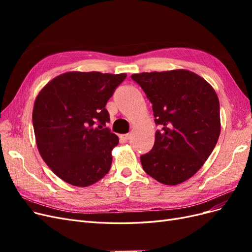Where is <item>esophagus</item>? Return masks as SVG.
I'll list each match as a JSON object with an SVG mask.
<instances>
[{"instance_id": "34e87169", "label": "esophagus", "mask_w": 252, "mask_h": 252, "mask_svg": "<svg viewBox=\"0 0 252 252\" xmlns=\"http://www.w3.org/2000/svg\"><path fill=\"white\" fill-rule=\"evenodd\" d=\"M120 139L123 141V142H127L129 139H130V134L129 133H125V134H121L120 135Z\"/></svg>"}]
</instances>
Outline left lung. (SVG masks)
Returning a JSON list of instances; mask_svg holds the SVG:
<instances>
[{
  "instance_id": "1",
  "label": "left lung",
  "mask_w": 252,
  "mask_h": 252,
  "mask_svg": "<svg viewBox=\"0 0 252 252\" xmlns=\"http://www.w3.org/2000/svg\"><path fill=\"white\" fill-rule=\"evenodd\" d=\"M152 104L156 141L141 156L144 171L165 185H178L197 172L216 147L220 132L215 89L185 69L132 74Z\"/></svg>"
}]
</instances>
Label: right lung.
Listing matches in <instances>:
<instances>
[{
	"label": "right lung",
	"instance_id": "1",
	"mask_svg": "<svg viewBox=\"0 0 252 252\" xmlns=\"http://www.w3.org/2000/svg\"><path fill=\"white\" fill-rule=\"evenodd\" d=\"M126 77L70 71L51 80L37 94L32 111L37 149L68 184L90 186L110 170L119 138L105 128L110 121L105 107Z\"/></svg>",
	"mask_w": 252,
	"mask_h": 252
}]
</instances>
